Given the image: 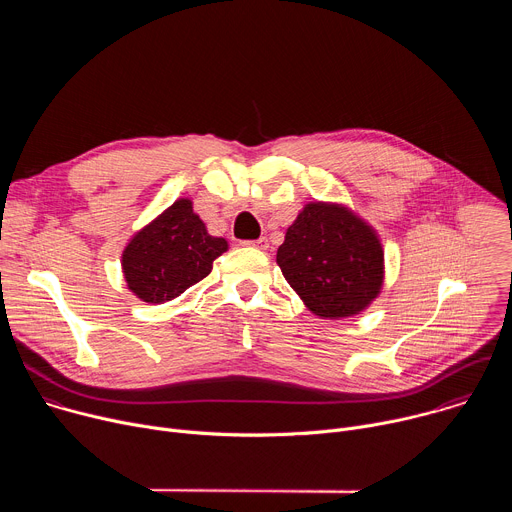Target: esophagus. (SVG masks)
Wrapping results in <instances>:
<instances>
[{"label": "esophagus", "mask_w": 512, "mask_h": 512, "mask_svg": "<svg viewBox=\"0 0 512 512\" xmlns=\"http://www.w3.org/2000/svg\"><path fill=\"white\" fill-rule=\"evenodd\" d=\"M247 247H255V249H261V251H267L269 249V241L265 237L257 239V241H245Z\"/></svg>", "instance_id": "1"}]
</instances>
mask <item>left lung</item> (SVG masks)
<instances>
[{
  "label": "left lung",
  "mask_w": 512,
  "mask_h": 512,
  "mask_svg": "<svg viewBox=\"0 0 512 512\" xmlns=\"http://www.w3.org/2000/svg\"><path fill=\"white\" fill-rule=\"evenodd\" d=\"M277 265L310 312L340 320L381 294L385 253L373 227L342 204L310 202L277 249Z\"/></svg>",
  "instance_id": "8db88e82"
}]
</instances>
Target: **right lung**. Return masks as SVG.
<instances>
[{
    "instance_id": "add662e5",
    "label": "right lung",
    "mask_w": 512,
    "mask_h": 512,
    "mask_svg": "<svg viewBox=\"0 0 512 512\" xmlns=\"http://www.w3.org/2000/svg\"><path fill=\"white\" fill-rule=\"evenodd\" d=\"M227 249L225 239L208 235L192 200L180 198L127 243L121 265L141 302L162 304L204 279Z\"/></svg>"
}]
</instances>
